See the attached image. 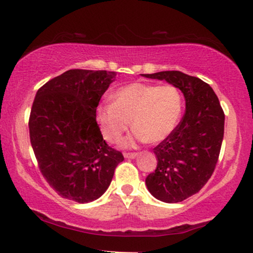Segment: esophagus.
I'll use <instances>...</instances> for the list:
<instances>
[{"label": "esophagus", "mask_w": 253, "mask_h": 253, "mask_svg": "<svg viewBox=\"0 0 253 253\" xmlns=\"http://www.w3.org/2000/svg\"><path fill=\"white\" fill-rule=\"evenodd\" d=\"M123 155L126 159H134L137 157V153H134V152H124Z\"/></svg>", "instance_id": "esophagus-1"}]
</instances>
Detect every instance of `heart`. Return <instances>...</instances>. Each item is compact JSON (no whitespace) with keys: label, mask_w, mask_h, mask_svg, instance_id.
Segmentation results:
<instances>
[{"label":"heart","mask_w":253,"mask_h":253,"mask_svg":"<svg viewBox=\"0 0 253 253\" xmlns=\"http://www.w3.org/2000/svg\"><path fill=\"white\" fill-rule=\"evenodd\" d=\"M113 99L96 107V122L105 139L116 143L132 121L136 127L122 140L124 146L136 140H165L174 132L183 112V95L172 84L136 82L117 89Z\"/></svg>","instance_id":"heart-1"}]
</instances>
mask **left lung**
<instances>
[{"mask_svg": "<svg viewBox=\"0 0 253 253\" xmlns=\"http://www.w3.org/2000/svg\"><path fill=\"white\" fill-rule=\"evenodd\" d=\"M168 82L185 98V113L170 136L154 147L157 168L146 177L155 198L179 203L206 184L219 159L224 132V113L213 88L181 71L143 75Z\"/></svg>", "mask_w": 253, "mask_h": 253, "instance_id": "obj_1", "label": "left lung"}]
</instances>
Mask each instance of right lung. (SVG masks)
I'll use <instances>...</instances> for the list:
<instances>
[{
	"instance_id": "1",
	"label": "right lung",
	"mask_w": 253,
	"mask_h": 253,
	"mask_svg": "<svg viewBox=\"0 0 253 253\" xmlns=\"http://www.w3.org/2000/svg\"><path fill=\"white\" fill-rule=\"evenodd\" d=\"M116 74L72 69L38 89L30 139L44 179L63 198L89 203L101 197L124 160L103 139L95 112Z\"/></svg>"
}]
</instances>
